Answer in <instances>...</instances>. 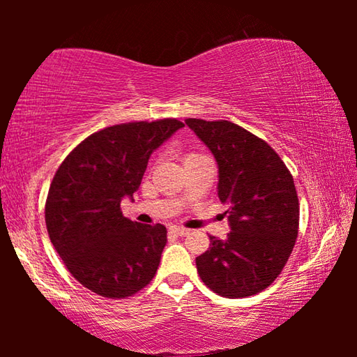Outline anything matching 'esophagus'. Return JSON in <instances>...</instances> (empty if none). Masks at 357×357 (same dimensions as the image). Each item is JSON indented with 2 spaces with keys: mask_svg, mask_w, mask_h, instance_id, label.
Here are the masks:
<instances>
[{
  "mask_svg": "<svg viewBox=\"0 0 357 357\" xmlns=\"http://www.w3.org/2000/svg\"><path fill=\"white\" fill-rule=\"evenodd\" d=\"M170 231L173 234H176V236H187L190 231L187 228H183V227H170Z\"/></svg>",
  "mask_w": 357,
  "mask_h": 357,
  "instance_id": "1",
  "label": "esophagus"
}]
</instances>
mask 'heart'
I'll use <instances>...</instances> for the list:
<instances>
[{
    "label": "heart",
    "mask_w": 357,
    "mask_h": 357,
    "mask_svg": "<svg viewBox=\"0 0 357 357\" xmlns=\"http://www.w3.org/2000/svg\"><path fill=\"white\" fill-rule=\"evenodd\" d=\"M195 157H200V154H195V153L187 154V155H185V159H184V162H185V160H192V159H195Z\"/></svg>",
    "instance_id": "obj_1"
}]
</instances>
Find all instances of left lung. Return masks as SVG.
<instances>
[{"label":"left lung","instance_id":"left-lung-1","mask_svg":"<svg viewBox=\"0 0 357 357\" xmlns=\"http://www.w3.org/2000/svg\"><path fill=\"white\" fill-rule=\"evenodd\" d=\"M185 124L219 165L217 193L228 204L225 239L209 236L195 258L204 285L223 298H247L273 283L298 238L299 202L291 173L268 143L231 121Z\"/></svg>","mask_w":357,"mask_h":357}]
</instances>
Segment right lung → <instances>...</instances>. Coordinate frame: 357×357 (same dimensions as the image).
<instances>
[{"label": "right lung", "instance_id": "right-lung-1", "mask_svg": "<svg viewBox=\"0 0 357 357\" xmlns=\"http://www.w3.org/2000/svg\"><path fill=\"white\" fill-rule=\"evenodd\" d=\"M181 128L172 118L105 128L84 138L53 176L48 236L69 273L93 293L123 299L155 275L167 228L132 222L121 202L138 190L151 154Z\"/></svg>", "mask_w": 357, "mask_h": 357}]
</instances>
